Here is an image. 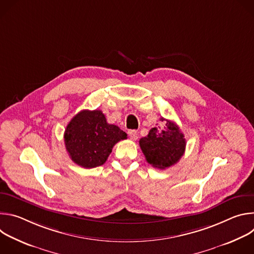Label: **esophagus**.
I'll return each instance as SVG.
<instances>
[{
	"label": "esophagus",
	"instance_id": "1",
	"mask_svg": "<svg viewBox=\"0 0 254 254\" xmlns=\"http://www.w3.org/2000/svg\"><path fill=\"white\" fill-rule=\"evenodd\" d=\"M127 134H128L129 137H130L131 139H133V140H135V139L137 138V132H136V130L129 129V130L127 131Z\"/></svg>",
	"mask_w": 254,
	"mask_h": 254
}]
</instances>
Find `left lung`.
<instances>
[{
	"mask_svg": "<svg viewBox=\"0 0 254 254\" xmlns=\"http://www.w3.org/2000/svg\"><path fill=\"white\" fill-rule=\"evenodd\" d=\"M161 122L164 123L162 126L151 128L147 136L139 139V147L149 164L165 170L183 157L186 139L174 122L164 118Z\"/></svg>",
	"mask_w": 254,
	"mask_h": 254,
	"instance_id": "left-lung-1",
	"label": "left lung"
}]
</instances>
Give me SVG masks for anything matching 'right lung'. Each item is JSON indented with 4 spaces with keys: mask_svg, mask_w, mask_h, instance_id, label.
Here are the masks:
<instances>
[{
    "mask_svg": "<svg viewBox=\"0 0 254 254\" xmlns=\"http://www.w3.org/2000/svg\"><path fill=\"white\" fill-rule=\"evenodd\" d=\"M127 138L118 126L107 124L101 111H81L67 125L65 148L75 164L90 169L103 165L117 142Z\"/></svg>",
    "mask_w": 254,
    "mask_h": 254,
    "instance_id": "1",
    "label": "right lung"
}]
</instances>
